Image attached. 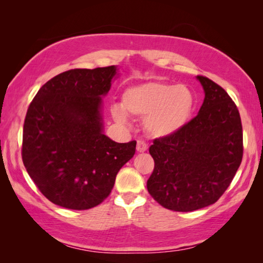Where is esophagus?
<instances>
[{"label": "esophagus", "mask_w": 263, "mask_h": 263, "mask_svg": "<svg viewBox=\"0 0 263 263\" xmlns=\"http://www.w3.org/2000/svg\"><path fill=\"white\" fill-rule=\"evenodd\" d=\"M148 148V145L146 144V142L144 140H138L137 141V151L138 152H146Z\"/></svg>", "instance_id": "1"}]
</instances>
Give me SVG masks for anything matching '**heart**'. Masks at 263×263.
<instances>
[{
    "label": "heart",
    "mask_w": 263,
    "mask_h": 263,
    "mask_svg": "<svg viewBox=\"0 0 263 263\" xmlns=\"http://www.w3.org/2000/svg\"><path fill=\"white\" fill-rule=\"evenodd\" d=\"M195 99L184 84L152 81L131 87L124 91L122 106H111L116 122L125 124L126 114L145 118V128L153 137L175 135L190 119Z\"/></svg>",
    "instance_id": "1"
}]
</instances>
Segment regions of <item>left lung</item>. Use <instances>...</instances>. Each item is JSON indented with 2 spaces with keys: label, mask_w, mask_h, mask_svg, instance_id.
<instances>
[{
  "label": "left lung",
  "mask_w": 263,
  "mask_h": 263,
  "mask_svg": "<svg viewBox=\"0 0 263 263\" xmlns=\"http://www.w3.org/2000/svg\"><path fill=\"white\" fill-rule=\"evenodd\" d=\"M197 79L205 92L198 115L175 135L154 139L149 147L154 169L147 190L173 211L189 212L216 203L242 160L237 105L219 84L202 75Z\"/></svg>",
  "instance_id": "obj_1"
}]
</instances>
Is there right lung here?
Here are the masks:
<instances>
[{
    "label": "right lung",
    "instance_id": "obj_1",
    "mask_svg": "<svg viewBox=\"0 0 263 263\" xmlns=\"http://www.w3.org/2000/svg\"><path fill=\"white\" fill-rule=\"evenodd\" d=\"M116 70L115 66L67 70L44 84L30 103L22 159L37 188L57 205L72 210L99 205L136 153V140L119 144L103 133L102 96Z\"/></svg>",
    "mask_w": 263,
    "mask_h": 263
}]
</instances>
